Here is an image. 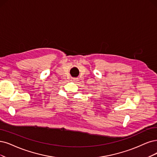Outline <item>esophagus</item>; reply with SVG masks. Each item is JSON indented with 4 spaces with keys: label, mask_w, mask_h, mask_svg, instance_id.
<instances>
[{
    "label": "esophagus",
    "mask_w": 157,
    "mask_h": 157,
    "mask_svg": "<svg viewBox=\"0 0 157 157\" xmlns=\"http://www.w3.org/2000/svg\"><path fill=\"white\" fill-rule=\"evenodd\" d=\"M72 81H73V82H78V78H74L72 79Z\"/></svg>",
    "instance_id": "obj_1"
}]
</instances>
